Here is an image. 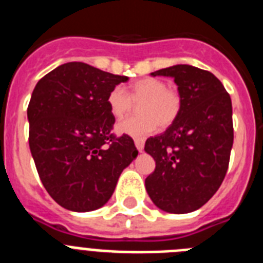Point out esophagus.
I'll list each match as a JSON object with an SVG mask.
<instances>
[{"instance_id": "1", "label": "esophagus", "mask_w": 263, "mask_h": 263, "mask_svg": "<svg viewBox=\"0 0 263 263\" xmlns=\"http://www.w3.org/2000/svg\"><path fill=\"white\" fill-rule=\"evenodd\" d=\"M134 143H136V147L138 148V152H142L143 146H145V139H143V138H134Z\"/></svg>"}]
</instances>
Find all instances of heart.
<instances>
[{
  "mask_svg": "<svg viewBox=\"0 0 263 263\" xmlns=\"http://www.w3.org/2000/svg\"><path fill=\"white\" fill-rule=\"evenodd\" d=\"M108 106L115 117L121 118L139 104L138 116L121 120L117 124L120 133L139 137L160 127H168L178 120L182 111L183 99L178 89L168 88L166 81L157 78H143L134 81L125 92L116 87L108 95Z\"/></svg>",
  "mask_w": 263,
  "mask_h": 263,
  "instance_id": "heart-1",
  "label": "heart"
}]
</instances>
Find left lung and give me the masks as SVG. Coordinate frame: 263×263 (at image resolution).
I'll use <instances>...</instances> for the list:
<instances>
[{"instance_id": "1", "label": "left lung", "mask_w": 263, "mask_h": 263, "mask_svg": "<svg viewBox=\"0 0 263 263\" xmlns=\"http://www.w3.org/2000/svg\"><path fill=\"white\" fill-rule=\"evenodd\" d=\"M152 75L174 78L183 105L164 133L146 141L145 152L155 160L146 191L164 212H194L216 194L228 171L233 146L231 96L213 73L197 67L178 64Z\"/></svg>"}]
</instances>
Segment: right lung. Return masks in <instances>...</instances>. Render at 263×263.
Listing matches in <instances>:
<instances>
[{
	"instance_id": "1",
	"label": "right lung",
	"mask_w": 263,
	"mask_h": 263,
	"mask_svg": "<svg viewBox=\"0 0 263 263\" xmlns=\"http://www.w3.org/2000/svg\"><path fill=\"white\" fill-rule=\"evenodd\" d=\"M125 81L126 76L71 62L48 72L32 90L30 152L46 191L66 210L103 206L138 155L132 137L111 132L116 118L106 99Z\"/></svg>"
}]
</instances>
